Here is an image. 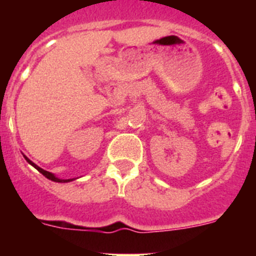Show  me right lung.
I'll use <instances>...</instances> for the list:
<instances>
[{
  "instance_id": "obj_1",
  "label": "right lung",
  "mask_w": 256,
  "mask_h": 256,
  "mask_svg": "<svg viewBox=\"0 0 256 256\" xmlns=\"http://www.w3.org/2000/svg\"><path fill=\"white\" fill-rule=\"evenodd\" d=\"M26 162H29V164L30 165H33V166H34L36 169H37L38 172H40V173H42L44 176V177L46 178H48V180H54V182H60V183H65V182H70V180H60V178H58V177H55V176H54V174L52 173H50V172H47V170H44V169H42V168H40V166H38V165H36L34 162H32L30 160L28 159V158H26Z\"/></svg>"
}]
</instances>
